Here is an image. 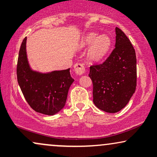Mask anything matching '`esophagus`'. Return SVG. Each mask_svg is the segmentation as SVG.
<instances>
[{
    "mask_svg": "<svg viewBox=\"0 0 157 157\" xmlns=\"http://www.w3.org/2000/svg\"><path fill=\"white\" fill-rule=\"evenodd\" d=\"M74 69H75V73L77 75H82V74L85 73V66L83 64L77 63L74 66Z\"/></svg>",
    "mask_w": 157,
    "mask_h": 157,
    "instance_id": "esophagus-1",
    "label": "esophagus"
}]
</instances>
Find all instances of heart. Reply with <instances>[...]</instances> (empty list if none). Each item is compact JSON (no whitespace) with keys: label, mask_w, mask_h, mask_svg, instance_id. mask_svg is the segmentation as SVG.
Instances as JSON below:
<instances>
[{"label":"heart","mask_w":157,"mask_h":157,"mask_svg":"<svg viewBox=\"0 0 157 157\" xmlns=\"http://www.w3.org/2000/svg\"><path fill=\"white\" fill-rule=\"evenodd\" d=\"M91 44L89 48V59L94 62L100 61L109 52L111 46V39L109 35H99L97 32H90L83 37L82 46L87 47Z\"/></svg>","instance_id":"obj_1"}]
</instances>
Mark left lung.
<instances>
[{
    "label": "left lung",
    "mask_w": 157,
    "mask_h": 157,
    "mask_svg": "<svg viewBox=\"0 0 157 157\" xmlns=\"http://www.w3.org/2000/svg\"><path fill=\"white\" fill-rule=\"evenodd\" d=\"M115 48L103 63L90 66L93 102L108 113L120 111L128 103L136 86V57L132 44L116 27Z\"/></svg>",
    "instance_id": "obj_1"
}]
</instances>
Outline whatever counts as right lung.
Wrapping results in <instances>:
<instances>
[{"instance_id": "1", "label": "right lung", "mask_w": 157, "mask_h": 157, "mask_svg": "<svg viewBox=\"0 0 157 157\" xmlns=\"http://www.w3.org/2000/svg\"><path fill=\"white\" fill-rule=\"evenodd\" d=\"M17 82L29 105L37 112L55 115L66 105L74 79L70 68L41 73L32 70L26 54V37L20 48L17 65Z\"/></svg>"}]
</instances>
